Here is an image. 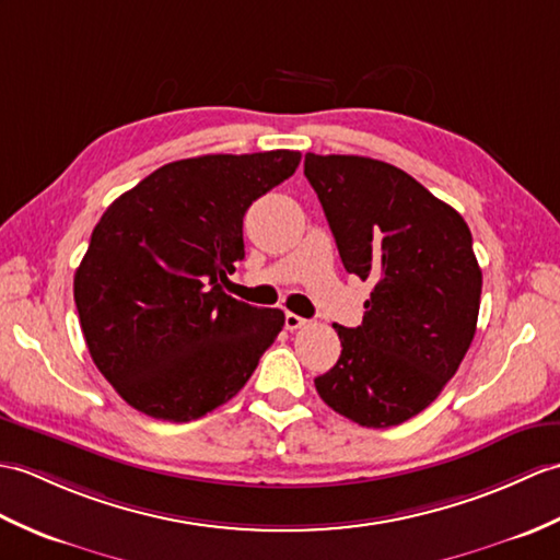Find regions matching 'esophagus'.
<instances>
[{
  "mask_svg": "<svg viewBox=\"0 0 560 560\" xmlns=\"http://www.w3.org/2000/svg\"><path fill=\"white\" fill-rule=\"evenodd\" d=\"M283 324H285V329H291V331H295V329H301V327H305V324H307V319H303L301 315H295V312H285V317H283Z\"/></svg>",
  "mask_w": 560,
  "mask_h": 560,
  "instance_id": "1",
  "label": "esophagus"
}]
</instances>
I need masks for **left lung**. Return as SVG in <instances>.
<instances>
[{
    "instance_id": "obj_1",
    "label": "left lung",
    "mask_w": 560,
    "mask_h": 560,
    "mask_svg": "<svg viewBox=\"0 0 560 560\" xmlns=\"http://www.w3.org/2000/svg\"><path fill=\"white\" fill-rule=\"evenodd\" d=\"M348 275L370 281L355 329L334 324L341 358L315 380L343 418L384 429L422 412L472 343L482 269L451 205L402 168L355 154H305Z\"/></svg>"
}]
</instances>
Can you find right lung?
<instances>
[{"instance_id": "obj_1", "label": "right lung", "mask_w": 560, "mask_h": 560, "mask_svg": "<svg viewBox=\"0 0 560 560\" xmlns=\"http://www.w3.org/2000/svg\"><path fill=\"white\" fill-rule=\"evenodd\" d=\"M301 152L202 154L160 166L102 214L73 277L90 358L128 406L190 422L236 396L283 327L221 291L243 217Z\"/></svg>"}]
</instances>
